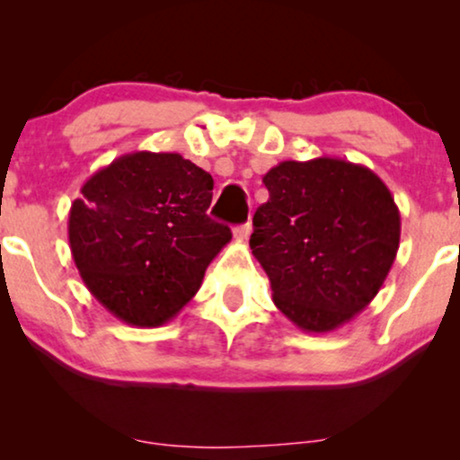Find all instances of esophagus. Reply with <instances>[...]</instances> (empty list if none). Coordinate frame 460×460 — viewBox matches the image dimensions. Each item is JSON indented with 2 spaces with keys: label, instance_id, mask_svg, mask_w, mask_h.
Wrapping results in <instances>:
<instances>
[{
  "label": "esophagus",
  "instance_id": "34e87169",
  "mask_svg": "<svg viewBox=\"0 0 460 460\" xmlns=\"http://www.w3.org/2000/svg\"><path fill=\"white\" fill-rule=\"evenodd\" d=\"M234 235H235V240L246 242V240H248V235H251V223L235 226V229H234Z\"/></svg>",
  "mask_w": 460,
  "mask_h": 460
}]
</instances>
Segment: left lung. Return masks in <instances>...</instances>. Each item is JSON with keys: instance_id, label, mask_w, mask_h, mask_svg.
<instances>
[{"instance_id": "left-lung-1", "label": "left lung", "mask_w": 460, "mask_h": 460, "mask_svg": "<svg viewBox=\"0 0 460 460\" xmlns=\"http://www.w3.org/2000/svg\"><path fill=\"white\" fill-rule=\"evenodd\" d=\"M268 203L251 248L272 300L307 332L344 326L372 303L400 246L398 205L367 166L340 157L288 160L263 175Z\"/></svg>"}]
</instances>
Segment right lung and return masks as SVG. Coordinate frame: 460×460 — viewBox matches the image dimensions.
I'll return each mask as SVG.
<instances>
[{
	"instance_id": "obj_1",
	"label": "right lung",
	"mask_w": 460,
	"mask_h": 460,
	"mask_svg": "<svg viewBox=\"0 0 460 460\" xmlns=\"http://www.w3.org/2000/svg\"><path fill=\"white\" fill-rule=\"evenodd\" d=\"M212 190V175L179 153H125L94 172L68 212L88 292L131 326L175 318L231 240L208 216Z\"/></svg>"
}]
</instances>
